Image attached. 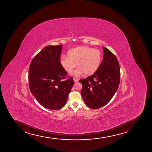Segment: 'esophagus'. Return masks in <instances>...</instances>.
Listing matches in <instances>:
<instances>
[{"instance_id": "1", "label": "esophagus", "mask_w": 152, "mask_h": 152, "mask_svg": "<svg viewBox=\"0 0 152 152\" xmlns=\"http://www.w3.org/2000/svg\"><path fill=\"white\" fill-rule=\"evenodd\" d=\"M74 82H75V83H77V82H78L79 80L78 79H77V78H74Z\"/></svg>"}]
</instances>
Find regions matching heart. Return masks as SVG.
Listing matches in <instances>:
<instances>
[{"label": "heart", "instance_id": "heart-1", "mask_svg": "<svg viewBox=\"0 0 152 152\" xmlns=\"http://www.w3.org/2000/svg\"><path fill=\"white\" fill-rule=\"evenodd\" d=\"M67 56H62L60 63L66 72L71 74L77 64L78 69L74 72V77L82 74L86 76L93 75L99 69L102 61V54L99 50L88 46H79L69 50Z\"/></svg>", "mask_w": 152, "mask_h": 152}]
</instances>
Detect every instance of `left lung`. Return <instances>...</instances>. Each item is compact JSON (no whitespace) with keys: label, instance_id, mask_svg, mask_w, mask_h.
Listing matches in <instances>:
<instances>
[{"label":"left lung","instance_id":"left-lung-1","mask_svg":"<svg viewBox=\"0 0 152 152\" xmlns=\"http://www.w3.org/2000/svg\"><path fill=\"white\" fill-rule=\"evenodd\" d=\"M104 58L96 72L80 79L82 97L86 105L93 109L104 107L110 101L118 88L120 82L119 63L115 55L103 47Z\"/></svg>","mask_w":152,"mask_h":152}]
</instances>
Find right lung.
Listing matches in <instances>:
<instances>
[{
  "label": "right lung",
  "mask_w": 152,
  "mask_h": 152,
  "mask_svg": "<svg viewBox=\"0 0 152 152\" xmlns=\"http://www.w3.org/2000/svg\"><path fill=\"white\" fill-rule=\"evenodd\" d=\"M62 45L47 46L35 56L29 67V87L39 103L58 110L64 106L74 84L60 63Z\"/></svg>",
  "instance_id": "1"
}]
</instances>
